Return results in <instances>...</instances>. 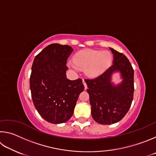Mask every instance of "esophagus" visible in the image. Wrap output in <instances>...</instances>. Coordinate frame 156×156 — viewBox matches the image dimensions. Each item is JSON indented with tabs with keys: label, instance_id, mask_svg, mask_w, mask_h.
<instances>
[{
	"label": "esophagus",
	"instance_id": "1",
	"mask_svg": "<svg viewBox=\"0 0 156 156\" xmlns=\"http://www.w3.org/2000/svg\"><path fill=\"white\" fill-rule=\"evenodd\" d=\"M83 84H84V88L87 89V83H86V82H85V80H84V79H83Z\"/></svg>",
	"mask_w": 156,
	"mask_h": 156
}]
</instances>
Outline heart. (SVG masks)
Wrapping results in <instances>:
<instances>
[{"label": "heart", "mask_w": 156, "mask_h": 156, "mask_svg": "<svg viewBox=\"0 0 156 156\" xmlns=\"http://www.w3.org/2000/svg\"><path fill=\"white\" fill-rule=\"evenodd\" d=\"M112 56L109 51L87 50L79 53L74 57V62L68 65L75 70L85 69V72L91 77H96L103 73L109 67Z\"/></svg>", "instance_id": "heart-1"}]
</instances>
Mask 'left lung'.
<instances>
[{"label": "left lung", "mask_w": 156, "mask_h": 156, "mask_svg": "<svg viewBox=\"0 0 156 156\" xmlns=\"http://www.w3.org/2000/svg\"><path fill=\"white\" fill-rule=\"evenodd\" d=\"M110 49L114 58L113 65L98 77L85 79L92 117L102 125H112L122 120L133 99V69L125 55L113 48ZM115 70H120L123 78L117 87L110 83V76Z\"/></svg>", "instance_id": "8db88e82"}]
</instances>
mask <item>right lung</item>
<instances>
[{"instance_id":"add662e5","label":"right lung","mask_w":156,"mask_h":156,"mask_svg":"<svg viewBox=\"0 0 156 156\" xmlns=\"http://www.w3.org/2000/svg\"><path fill=\"white\" fill-rule=\"evenodd\" d=\"M72 47L51 44L34 58L30 80L31 98L37 112L53 124L67 122L72 117L78 96L84 89L81 78H67V58Z\"/></svg>"}]
</instances>
